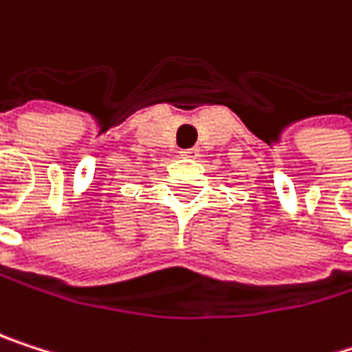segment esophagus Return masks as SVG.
<instances>
[{"instance_id":"34e87169","label":"esophagus","mask_w":352,"mask_h":352,"mask_svg":"<svg viewBox=\"0 0 352 352\" xmlns=\"http://www.w3.org/2000/svg\"><path fill=\"white\" fill-rule=\"evenodd\" d=\"M179 156H184V158H198L200 156V150L198 148H188V150H182Z\"/></svg>"}]
</instances>
